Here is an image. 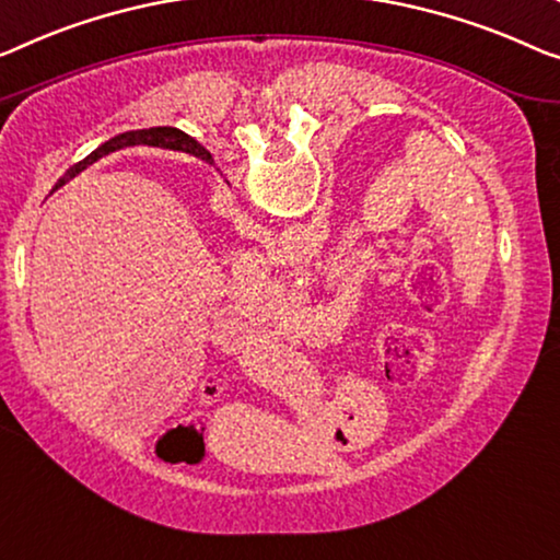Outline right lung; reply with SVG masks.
<instances>
[{"label":"right lung","instance_id":"1","mask_svg":"<svg viewBox=\"0 0 560 560\" xmlns=\"http://www.w3.org/2000/svg\"><path fill=\"white\" fill-rule=\"evenodd\" d=\"M140 143H143V145L173 148V150H186V153L200 158V161L213 163V161H211V153H208V150H206L203 145H198L194 138H188L186 132H180V130H175V128L132 130V132H122V136H115V138L107 140V143L100 145L97 150H93V153H90V155L85 158V161H80L78 165H74V168L67 171L65 178H60V183H57L55 188L65 186V183L70 180V178H74V175H78L80 171H85L88 165H93V163L97 161V158H103V155H107V153H113V150H120V148H125V145H140Z\"/></svg>","mask_w":560,"mask_h":560}]
</instances>
